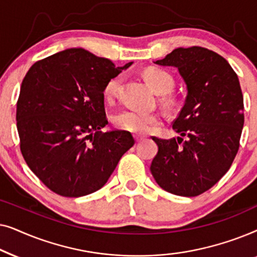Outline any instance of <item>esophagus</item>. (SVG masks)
Here are the masks:
<instances>
[{
    "instance_id": "1",
    "label": "esophagus",
    "mask_w": 257,
    "mask_h": 257,
    "mask_svg": "<svg viewBox=\"0 0 257 257\" xmlns=\"http://www.w3.org/2000/svg\"><path fill=\"white\" fill-rule=\"evenodd\" d=\"M135 139H136V142H142V140H144V139H145V137H144V136H139V135H136L135 136Z\"/></svg>"
}]
</instances>
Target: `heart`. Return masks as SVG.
I'll list each match as a JSON object with an SVG mask.
<instances>
[{
    "instance_id": "b5f03b06",
    "label": "heart",
    "mask_w": 257,
    "mask_h": 257,
    "mask_svg": "<svg viewBox=\"0 0 257 257\" xmlns=\"http://www.w3.org/2000/svg\"><path fill=\"white\" fill-rule=\"evenodd\" d=\"M147 84L159 94L168 93L173 89L174 79L170 72L159 68H149L143 73ZM122 77L120 75L110 78L104 86V97L106 100H113L118 96L119 89L121 86ZM167 101L172 103L173 98L166 96ZM161 115L151 112L125 110L117 113L113 117V122L118 128L124 131L136 133V135H147L154 128L161 125Z\"/></svg>"
}]
</instances>
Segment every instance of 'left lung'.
<instances>
[{
  "label": "left lung",
  "mask_w": 257,
  "mask_h": 257,
  "mask_svg": "<svg viewBox=\"0 0 257 257\" xmlns=\"http://www.w3.org/2000/svg\"><path fill=\"white\" fill-rule=\"evenodd\" d=\"M156 64L178 68L187 97L173 121L180 137H152L158 153L151 173L172 194L198 196L227 173L240 147L244 122L240 82L222 56L202 47L174 49Z\"/></svg>",
  "instance_id": "8db88e82"
}]
</instances>
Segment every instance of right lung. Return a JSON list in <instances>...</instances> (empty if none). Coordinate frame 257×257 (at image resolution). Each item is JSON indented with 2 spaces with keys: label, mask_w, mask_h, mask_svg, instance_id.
<instances>
[{
  "label": "right lung",
  "mask_w": 257,
  "mask_h": 257,
  "mask_svg": "<svg viewBox=\"0 0 257 257\" xmlns=\"http://www.w3.org/2000/svg\"><path fill=\"white\" fill-rule=\"evenodd\" d=\"M131 64L115 68L84 49H68L27 72L16 107L20 149L56 194L78 198L100 189L135 145L127 131H101L107 124L105 84Z\"/></svg>",
  "instance_id": "obj_1"
}]
</instances>
